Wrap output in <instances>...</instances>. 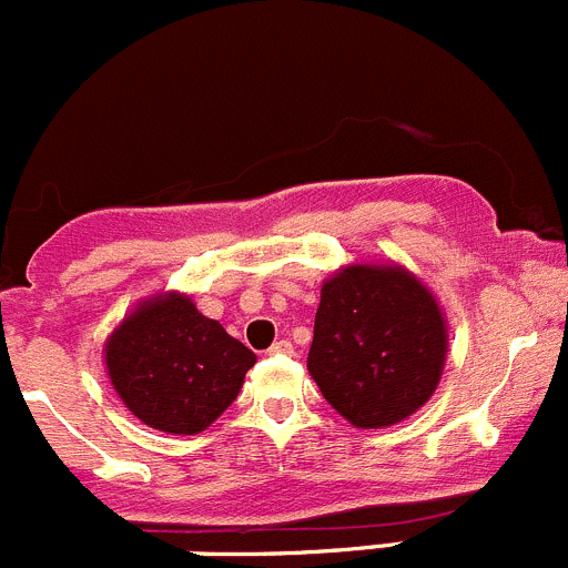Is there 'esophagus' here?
Segmentation results:
<instances>
[{"instance_id": "obj_1", "label": "esophagus", "mask_w": 568, "mask_h": 568, "mask_svg": "<svg viewBox=\"0 0 568 568\" xmlns=\"http://www.w3.org/2000/svg\"><path fill=\"white\" fill-rule=\"evenodd\" d=\"M268 356H294V344L288 338H280V342H274L268 347Z\"/></svg>"}]
</instances>
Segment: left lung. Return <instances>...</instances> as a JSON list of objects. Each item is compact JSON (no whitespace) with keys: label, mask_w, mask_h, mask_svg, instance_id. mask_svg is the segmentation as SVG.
Wrapping results in <instances>:
<instances>
[{"label":"left lung","mask_w":568,"mask_h":568,"mask_svg":"<svg viewBox=\"0 0 568 568\" xmlns=\"http://www.w3.org/2000/svg\"><path fill=\"white\" fill-rule=\"evenodd\" d=\"M445 344L437 302L409 272L347 266L322 285L308 373L353 426H392L437 389Z\"/></svg>","instance_id":"left-lung-1"}]
</instances>
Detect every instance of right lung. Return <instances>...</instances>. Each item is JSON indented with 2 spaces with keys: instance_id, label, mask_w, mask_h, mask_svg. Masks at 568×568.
Instances as JSON below:
<instances>
[{
  "instance_id": "1",
  "label": "right lung",
  "mask_w": 568,
  "mask_h": 568,
  "mask_svg": "<svg viewBox=\"0 0 568 568\" xmlns=\"http://www.w3.org/2000/svg\"><path fill=\"white\" fill-rule=\"evenodd\" d=\"M254 362L246 344L179 294L140 305L105 344L116 395L145 426L171 434L204 432L235 400Z\"/></svg>"
}]
</instances>
